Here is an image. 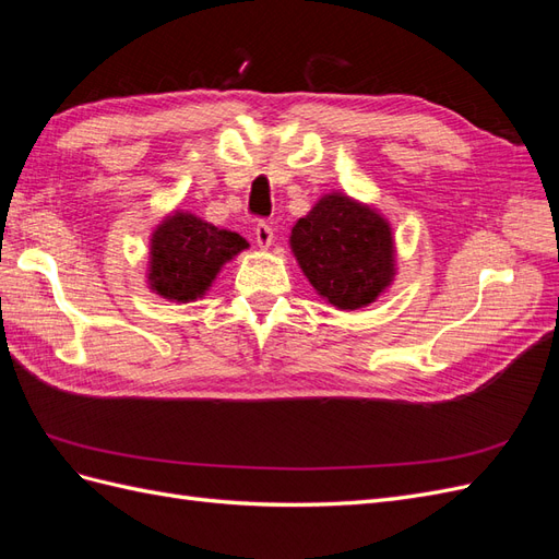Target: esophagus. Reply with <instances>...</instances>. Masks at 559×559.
Returning <instances> with one entry per match:
<instances>
[{"instance_id":"obj_1","label":"esophagus","mask_w":559,"mask_h":559,"mask_svg":"<svg viewBox=\"0 0 559 559\" xmlns=\"http://www.w3.org/2000/svg\"><path fill=\"white\" fill-rule=\"evenodd\" d=\"M253 238H257V245H259L261 249H267L270 245H273V238H275L273 226L265 224V222H259L257 228H253Z\"/></svg>"}]
</instances>
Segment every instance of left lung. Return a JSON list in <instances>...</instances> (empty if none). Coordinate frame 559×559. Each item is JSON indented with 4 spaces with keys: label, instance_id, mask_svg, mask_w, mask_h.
Segmentation results:
<instances>
[{
    "label": "left lung",
    "instance_id": "obj_1",
    "mask_svg": "<svg viewBox=\"0 0 559 559\" xmlns=\"http://www.w3.org/2000/svg\"><path fill=\"white\" fill-rule=\"evenodd\" d=\"M292 249L319 296L341 310L373 302L394 277L389 224L347 195L321 198L292 230Z\"/></svg>",
    "mask_w": 559,
    "mask_h": 559
}]
</instances>
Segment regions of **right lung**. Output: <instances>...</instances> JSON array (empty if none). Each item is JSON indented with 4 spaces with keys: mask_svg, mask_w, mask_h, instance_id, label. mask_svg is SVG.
I'll return each mask as SVG.
<instances>
[{
    "mask_svg": "<svg viewBox=\"0 0 559 559\" xmlns=\"http://www.w3.org/2000/svg\"><path fill=\"white\" fill-rule=\"evenodd\" d=\"M242 249L247 240L238 233L218 230L193 214L175 212L151 240V289L167 300H195L210 289L222 265Z\"/></svg>",
    "mask_w": 559,
    "mask_h": 559,
    "instance_id": "right-lung-1",
    "label": "right lung"
}]
</instances>
